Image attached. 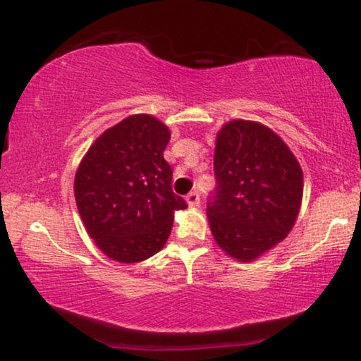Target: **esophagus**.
Masks as SVG:
<instances>
[{
	"label": "esophagus",
	"mask_w": 361,
	"mask_h": 361,
	"mask_svg": "<svg viewBox=\"0 0 361 361\" xmlns=\"http://www.w3.org/2000/svg\"><path fill=\"white\" fill-rule=\"evenodd\" d=\"M185 200H186V203H188L190 208H196V206L200 204V195L198 193H190Z\"/></svg>",
	"instance_id": "esophagus-1"
}]
</instances>
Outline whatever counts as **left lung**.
<instances>
[{
  "instance_id": "1",
  "label": "left lung",
  "mask_w": 361,
  "mask_h": 361,
  "mask_svg": "<svg viewBox=\"0 0 361 361\" xmlns=\"http://www.w3.org/2000/svg\"><path fill=\"white\" fill-rule=\"evenodd\" d=\"M216 195L208 223L226 256L252 262L294 228L304 196V173L272 128L234 118L216 133Z\"/></svg>"
}]
</instances>
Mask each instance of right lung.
Here are the masks:
<instances>
[{"instance_id":"add662e5","label":"right lung","mask_w":361,"mask_h":361,"mask_svg":"<svg viewBox=\"0 0 361 361\" xmlns=\"http://www.w3.org/2000/svg\"><path fill=\"white\" fill-rule=\"evenodd\" d=\"M171 132L150 114L128 115L100 133L77 166L74 196L87 234L120 264L152 257L170 238L183 198L163 158Z\"/></svg>"}]
</instances>
